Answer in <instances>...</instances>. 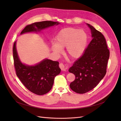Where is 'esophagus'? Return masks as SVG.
I'll list each match as a JSON object with an SVG mask.
<instances>
[{
	"label": "esophagus",
	"instance_id": "obj_1",
	"mask_svg": "<svg viewBox=\"0 0 121 121\" xmlns=\"http://www.w3.org/2000/svg\"><path fill=\"white\" fill-rule=\"evenodd\" d=\"M59 67L61 69L62 71H65L66 70V68H65V66L64 65V64H63V63H60L59 64Z\"/></svg>",
	"mask_w": 121,
	"mask_h": 121
}]
</instances>
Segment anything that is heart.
Returning <instances> with one entry per match:
<instances>
[{
    "label": "heart",
    "mask_w": 121,
    "mask_h": 121,
    "mask_svg": "<svg viewBox=\"0 0 121 121\" xmlns=\"http://www.w3.org/2000/svg\"><path fill=\"white\" fill-rule=\"evenodd\" d=\"M87 43V36L83 30L73 27L61 30L55 39V44L52 49L56 54L62 52L61 48H66L67 55L71 58L76 59L84 52Z\"/></svg>",
    "instance_id": "b5f03b06"
}]
</instances>
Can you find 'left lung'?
I'll return each mask as SVG.
<instances>
[{
  "instance_id": "1",
  "label": "left lung",
  "mask_w": 121,
  "mask_h": 121,
  "mask_svg": "<svg viewBox=\"0 0 121 121\" xmlns=\"http://www.w3.org/2000/svg\"><path fill=\"white\" fill-rule=\"evenodd\" d=\"M93 39L84 54L75 61L69 72L75 75L69 87L78 94H84L96 87L106 73L110 52L104 36L90 24Z\"/></svg>"
}]
</instances>
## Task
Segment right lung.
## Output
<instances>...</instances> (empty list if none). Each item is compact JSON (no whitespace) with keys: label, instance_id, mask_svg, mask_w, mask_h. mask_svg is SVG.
Masks as SVG:
<instances>
[{"label":"right lung","instance_id":"add662e5","mask_svg":"<svg viewBox=\"0 0 121 121\" xmlns=\"http://www.w3.org/2000/svg\"><path fill=\"white\" fill-rule=\"evenodd\" d=\"M59 23L58 22L52 21L35 22L26 25L21 34L40 31ZM13 53L16 74L29 91L38 95H43L52 89L55 77L61 72L58 62L44 59L34 66L23 64L18 58L16 48V42L14 43Z\"/></svg>","mask_w":121,"mask_h":121}]
</instances>
